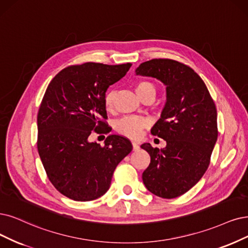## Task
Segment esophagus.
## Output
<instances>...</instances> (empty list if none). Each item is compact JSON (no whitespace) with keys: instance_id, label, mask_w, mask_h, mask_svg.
Returning <instances> with one entry per match:
<instances>
[{"instance_id":"34e87169","label":"esophagus","mask_w":248,"mask_h":248,"mask_svg":"<svg viewBox=\"0 0 248 248\" xmlns=\"http://www.w3.org/2000/svg\"><path fill=\"white\" fill-rule=\"evenodd\" d=\"M132 145H133V150H134V151H137V150H139V148H140V146L138 145V143H136V142H133V143H132Z\"/></svg>"}]
</instances>
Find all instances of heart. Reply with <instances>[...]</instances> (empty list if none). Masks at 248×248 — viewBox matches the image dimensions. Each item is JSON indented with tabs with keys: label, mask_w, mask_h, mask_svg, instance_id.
Returning a JSON list of instances; mask_svg holds the SVG:
<instances>
[{
	"label": "heart",
	"mask_w": 248,
	"mask_h": 248,
	"mask_svg": "<svg viewBox=\"0 0 248 248\" xmlns=\"http://www.w3.org/2000/svg\"><path fill=\"white\" fill-rule=\"evenodd\" d=\"M135 91L137 95L141 99L147 96L155 97L156 94V88L149 80L141 79L135 82ZM114 98L115 95L112 91H109L105 94L103 99V104L106 111L111 112L114 109ZM148 125V122L145 118L137 116H127L122 118L115 124V130L124 137L130 139H138L142 135L143 130Z\"/></svg>",
	"instance_id": "1"
}]
</instances>
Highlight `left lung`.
<instances>
[{
  "label": "left lung",
  "mask_w": 248,
  "mask_h": 248,
  "mask_svg": "<svg viewBox=\"0 0 248 248\" xmlns=\"http://www.w3.org/2000/svg\"><path fill=\"white\" fill-rule=\"evenodd\" d=\"M137 75L152 77L167 86V103L151 134L167 141L166 148L141 147L150 154L142 175L151 193L176 198L197 184L206 171L217 139V108L197 73L171 59L141 63Z\"/></svg>",
  "instance_id": "1"
}]
</instances>
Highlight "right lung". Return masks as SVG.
<instances>
[{
	"mask_svg": "<svg viewBox=\"0 0 248 248\" xmlns=\"http://www.w3.org/2000/svg\"><path fill=\"white\" fill-rule=\"evenodd\" d=\"M131 63L88 62L59 71L46 90L38 112V151L46 173L61 194L76 201L104 195L117 164L133 146L109 135L104 146L89 137L109 133L103 99L109 86L125 76Z\"/></svg>",
	"mask_w": 248,
	"mask_h": 248,
	"instance_id": "right-lung-1",
	"label": "right lung"
}]
</instances>
